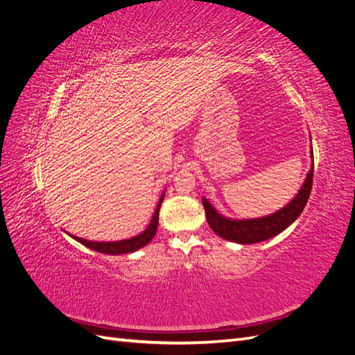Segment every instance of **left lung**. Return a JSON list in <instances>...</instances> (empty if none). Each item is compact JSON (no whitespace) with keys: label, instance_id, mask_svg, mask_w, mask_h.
Wrapping results in <instances>:
<instances>
[{"label":"left lung","instance_id":"8db88e82","mask_svg":"<svg viewBox=\"0 0 355 355\" xmlns=\"http://www.w3.org/2000/svg\"><path fill=\"white\" fill-rule=\"evenodd\" d=\"M311 155H313V146H311ZM313 176L314 164L311 166L309 173L306 175L304 185L299 189L296 197L287 206L272 214H268L265 218L245 220L228 219L214 210V207L206 198H202V206L204 210H206L210 228L219 237L240 244H253L274 237V235L283 232L287 227H290L299 218V214L302 213L309 198L311 188H313Z\"/></svg>","mask_w":355,"mask_h":355}]
</instances>
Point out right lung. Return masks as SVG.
<instances>
[{
  "label": "right lung",
  "mask_w": 355,
  "mask_h": 355,
  "mask_svg": "<svg viewBox=\"0 0 355 355\" xmlns=\"http://www.w3.org/2000/svg\"><path fill=\"white\" fill-rule=\"evenodd\" d=\"M164 194L161 196L158 204H157V209L154 211V216L149 222L148 228L142 232L136 235L133 239H127V240H121V241H108V243H101V241H89V240H84L80 237H75V235H71L73 240H77L78 243L84 244L85 247H89L92 250H96L99 253H105V254H123V253H132L136 252L139 249H142L144 245H146L149 241L154 239V235L157 232L158 228V214H159V207H161V202H163Z\"/></svg>",
  "instance_id": "add662e5"
}]
</instances>
